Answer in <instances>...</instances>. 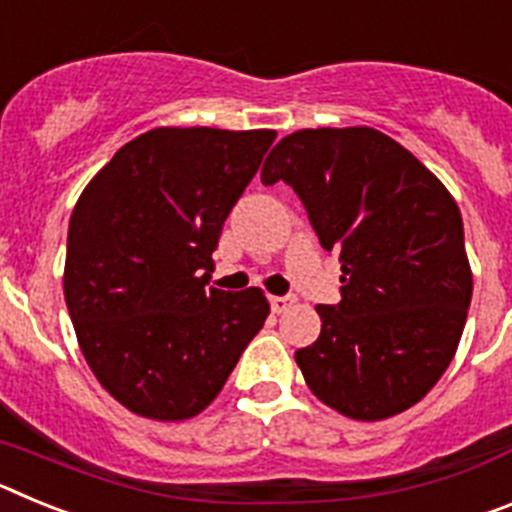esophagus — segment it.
Masks as SVG:
<instances>
[{"label": "esophagus", "mask_w": 512, "mask_h": 512, "mask_svg": "<svg viewBox=\"0 0 512 512\" xmlns=\"http://www.w3.org/2000/svg\"><path fill=\"white\" fill-rule=\"evenodd\" d=\"M269 305H271V310H274V312H284V310H289V307L295 305V297H292V295L269 297Z\"/></svg>", "instance_id": "1"}]
</instances>
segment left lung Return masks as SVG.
<instances>
[{"instance_id":"obj_1","label":"left lung","mask_w":512,"mask_h":512,"mask_svg":"<svg viewBox=\"0 0 512 512\" xmlns=\"http://www.w3.org/2000/svg\"><path fill=\"white\" fill-rule=\"evenodd\" d=\"M261 182L295 189L341 261V302L318 305V341L295 354L312 395L354 420L413 408L454 359L472 302L449 189L374 128L297 130Z\"/></svg>"}]
</instances>
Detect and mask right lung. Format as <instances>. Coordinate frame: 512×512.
<instances>
[{
    "label": "right lung",
    "instance_id": "add662e5",
    "mask_svg": "<svg viewBox=\"0 0 512 512\" xmlns=\"http://www.w3.org/2000/svg\"><path fill=\"white\" fill-rule=\"evenodd\" d=\"M274 138L148 130L71 212L63 295L81 354L104 390L143 418L202 413L269 315L261 289L205 284L225 220Z\"/></svg>",
    "mask_w": 512,
    "mask_h": 512
}]
</instances>
